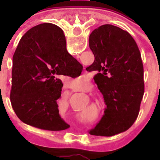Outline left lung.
<instances>
[{
  "label": "left lung",
  "instance_id": "left-lung-1",
  "mask_svg": "<svg viewBox=\"0 0 160 160\" xmlns=\"http://www.w3.org/2000/svg\"><path fill=\"white\" fill-rule=\"evenodd\" d=\"M89 46L94 62L87 69L96 73L94 82L107 105L102 118L89 132L107 136L123 132L138 117L144 94L139 49L129 32L108 24L90 33ZM95 130L100 134H93Z\"/></svg>",
  "mask_w": 160,
  "mask_h": 160
}]
</instances>
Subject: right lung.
<instances>
[{
  "mask_svg": "<svg viewBox=\"0 0 160 160\" xmlns=\"http://www.w3.org/2000/svg\"><path fill=\"white\" fill-rule=\"evenodd\" d=\"M63 30L52 23L32 27L20 40L12 57L10 101L22 122L39 129L62 131L68 124L59 114L57 100L73 65L80 63L64 49Z\"/></svg>",
  "mask_w": 160,
  "mask_h": 160,
  "instance_id": "right-lung-1",
  "label": "right lung"
}]
</instances>
